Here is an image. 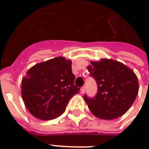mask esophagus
I'll return each instance as SVG.
<instances>
[{
  "instance_id": "obj_1",
  "label": "esophagus",
  "mask_w": 149,
  "mask_h": 149,
  "mask_svg": "<svg viewBox=\"0 0 149 149\" xmlns=\"http://www.w3.org/2000/svg\"><path fill=\"white\" fill-rule=\"evenodd\" d=\"M85 91H86V86H83V87L80 89V93H84V92H85Z\"/></svg>"
}]
</instances>
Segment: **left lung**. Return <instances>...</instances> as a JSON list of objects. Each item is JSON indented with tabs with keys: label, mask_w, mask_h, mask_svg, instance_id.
Instances as JSON below:
<instances>
[{
	"label": "left lung",
	"mask_w": 149,
	"mask_h": 149,
	"mask_svg": "<svg viewBox=\"0 0 149 149\" xmlns=\"http://www.w3.org/2000/svg\"><path fill=\"white\" fill-rule=\"evenodd\" d=\"M87 69L96 79L98 88L94 98L84 96L91 113L104 120H113L124 115L139 93L136 74L131 68L111 58L91 61Z\"/></svg>",
	"instance_id": "left-lung-1"
}]
</instances>
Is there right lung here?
<instances>
[{"label": "right lung", "mask_w": 149, "mask_h": 149, "mask_svg": "<svg viewBox=\"0 0 149 149\" xmlns=\"http://www.w3.org/2000/svg\"><path fill=\"white\" fill-rule=\"evenodd\" d=\"M72 61L58 56L36 64L22 78V96L28 111L39 120L58 118L70 98L79 93L74 85Z\"/></svg>", "instance_id": "add662e5"}]
</instances>
